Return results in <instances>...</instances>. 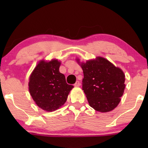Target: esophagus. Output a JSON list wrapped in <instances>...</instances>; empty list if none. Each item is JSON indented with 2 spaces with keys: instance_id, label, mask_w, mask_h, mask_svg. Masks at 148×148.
I'll list each match as a JSON object with an SVG mask.
<instances>
[{
  "instance_id": "esophagus-1",
  "label": "esophagus",
  "mask_w": 148,
  "mask_h": 148,
  "mask_svg": "<svg viewBox=\"0 0 148 148\" xmlns=\"http://www.w3.org/2000/svg\"><path fill=\"white\" fill-rule=\"evenodd\" d=\"M74 86H75V87L80 86V82H79V81H77V82H75V84H74Z\"/></svg>"
}]
</instances>
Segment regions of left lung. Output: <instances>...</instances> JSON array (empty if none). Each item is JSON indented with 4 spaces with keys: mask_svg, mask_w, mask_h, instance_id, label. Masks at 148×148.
Instances as JSON below:
<instances>
[{
    "mask_svg": "<svg viewBox=\"0 0 148 148\" xmlns=\"http://www.w3.org/2000/svg\"><path fill=\"white\" fill-rule=\"evenodd\" d=\"M77 61L79 62V59ZM80 65L84 72L82 89L90 106L102 112L116 108L125 88L123 71L102 57Z\"/></svg>",
    "mask_w": 148,
    "mask_h": 148,
    "instance_id": "1",
    "label": "left lung"
}]
</instances>
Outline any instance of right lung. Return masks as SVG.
I'll return each instance as SVG.
<instances>
[{
  "mask_svg": "<svg viewBox=\"0 0 148 148\" xmlns=\"http://www.w3.org/2000/svg\"><path fill=\"white\" fill-rule=\"evenodd\" d=\"M60 62L41 60L29 77V90L40 108L48 112L62 106L73 86L66 84L65 77L59 72Z\"/></svg>",
  "mask_w": 148,
  "mask_h": 148,
  "instance_id": "1",
  "label": "right lung"
}]
</instances>
